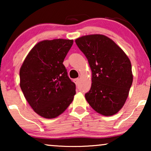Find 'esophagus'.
Returning <instances> with one entry per match:
<instances>
[{
    "mask_svg": "<svg viewBox=\"0 0 151 151\" xmlns=\"http://www.w3.org/2000/svg\"><path fill=\"white\" fill-rule=\"evenodd\" d=\"M79 78H76V79H74L73 80V82H75V84H76V85H78V84H79Z\"/></svg>",
    "mask_w": 151,
    "mask_h": 151,
    "instance_id": "34e87169",
    "label": "esophagus"
}]
</instances>
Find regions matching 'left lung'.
<instances>
[{"mask_svg":"<svg viewBox=\"0 0 151 151\" xmlns=\"http://www.w3.org/2000/svg\"><path fill=\"white\" fill-rule=\"evenodd\" d=\"M76 43L92 71L86 101L101 115H115L124 104L133 83L131 61L114 41L104 35L82 36Z\"/></svg>","mask_w":151,"mask_h":151,"instance_id":"8db88e82","label":"left lung"}]
</instances>
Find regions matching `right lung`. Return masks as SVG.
Returning a JSON list of instances; mask_svg holds the SVG:
<instances>
[{
  "label": "right lung",
  "instance_id": "obj_1",
  "mask_svg": "<svg viewBox=\"0 0 151 151\" xmlns=\"http://www.w3.org/2000/svg\"><path fill=\"white\" fill-rule=\"evenodd\" d=\"M73 40H42L35 45L20 69V86L37 114L47 119L62 114L73 100L76 84L67 75L64 59Z\"/></svg>",
  "mask_w": 151,
  "mask_h": 151
}]
</instances>
